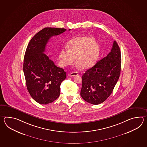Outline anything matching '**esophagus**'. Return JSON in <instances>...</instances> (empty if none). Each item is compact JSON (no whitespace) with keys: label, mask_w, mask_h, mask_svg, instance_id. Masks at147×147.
I'll return each instance as SVG.
<instances>
[{"label":"esophagus","mask_w":147,"mask_h":147,"mask_svg":"<svg viewBox=\"0 0 147 147\" xmlns=\"http://www.w3.org/2000/svg\"><path fill=\"white\" fill-rule=\"evenodd\" d=\"M77 75H79V74H78V72H71V73H70V74H69V76H70V77H74V76H77Z\"/></svg>","instance_id":"34e87169"}]
</instances>
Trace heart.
Masks as SVG:
<instances>
[{
    "instance_id": "heart-1",
    "label": "heart",
    "mask_w": 147,
    "mask_h": 147,
    "mask_svg": "<svg viewBox=\"0 0 147 147\" xmlns=\"http://www.w3.org/2000/svg\"><path fill=\"white\" fill-rule=\"evenodd\" d=\"M100 55V47L94 39L89 37H79L70 40L68 49H61L59 53L60 61L63 66L76 62L83 68H89L96 63Z\"/></svg>"
}]
</instances>
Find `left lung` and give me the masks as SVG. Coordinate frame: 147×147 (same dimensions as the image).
<instances>
[{"label":"left lung","instance_id":"obj_1","mask_svg":"<svg viewBox=\"0 0 147 147\" xmlns=\"http://www.w3.org/2000/svg\"><path fill=\"white\" fill-rule=\"evenodd\" d=\"M121 57L119 46L113 41L111 51L87 70L82 77L80 95L92 105L102 103L109 97L119 79Z\"/></svg>","mask_w":147,"mask_h":147}]
</instances>
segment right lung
<instances>
[{"label": "right lung", "instance_id": "1", "mask_svg": "<svg viewBox=\"0 0 147 147\" xmlns=\"http://www.w3.org/2000/svg\"><path fill=\"white\" fill-rule=\"evenodd\" d=\"M66 30L64 28H44L32 38L26 50L23 70L26 86L31 97L40 104L56 100L59 96L60 84L66 79L64 70L57 67L44 53L50 38Z\"/></svg>", "mask_w": 147, "mask_h": 147}]
</instances>
